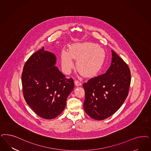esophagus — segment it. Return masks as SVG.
<instances>
[{"label": "esophagus", "instance_id": "obj_1", "mask_svg": "<svg viewBox=\"0 0 151 151\" xmlns=\"http://www.w3.org/2000/svg\"><path fill=\"white\" fill-rule=\"evenodd\" d=\"M74 83H75V84H76L77 86H81V84H82V83H81L78 80H75V81H74Z\"/></svg>", "mask_w": 151, "mask_h": 151}]
</instances>
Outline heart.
<instances>
[{
    "label": "heart",
    "mask_w": 151,
    "mask_h": 151,
    "mask_svg": "<svg viewBox=\"0 0 151 151\" xmlns=\"http://www.w3.org/2000/svg\"><path fill=\"white\" fill-rule=\"evenodd\" d=\"M73 59H77L76 67L84 76H91L102 65L104 52L97 45L89 42L73 44L70 51L63 49L61 54L62 67L65 73H70L74 67Z\"/></svg>",
    "instance_id": "heart-1"
}]
</instances>
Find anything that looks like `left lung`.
Segmentation results:
<instances>
[{
  "label": "left lung",
  "instance_id": "1",
  "mask_svg": "<svg viewBox=\"0 0 151 151\" xmlns=\"http://www.w3.org/2000/svg\"><path fill=\"white\" fill-rule=\"evenodd\" d=\"M112 63L107 72L83 83V107L89 116L103 120L121 107L128 94L131 76L128 65L112 50Z\"/></svg>",
  "mask_w": 151,
  "mask_h": 151
}]
</instances>
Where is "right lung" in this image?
Masks as SVG:
<instances>
[{"mask_svg":"<svg viewBox=\"0 0 151 151\" xmlns=\"http://www.w3.org/2000/svg\"><path fill=\"white\" fill-rule=\"evenodd\" d=\"M54 54L44 47L25 62L22 74L26 102L39 117L51 119L63 111L67 98L73 91V78H66L57 67Z\"/></svg>","mask_w":151,"mask_h":151,"instance_id":"1","label":"right lung"}]
</instances>
